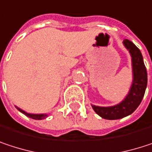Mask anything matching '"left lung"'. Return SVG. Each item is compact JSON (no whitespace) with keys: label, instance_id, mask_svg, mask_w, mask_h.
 I'll return each instance as SVG.
<instances>
[{"label":"left lung","instance_id":"obj_1","mask_svg":"<svg viewBox=\"0 0 152 152\" xmlns=\"http://www.w3.org/2000/svg\"><path fill=\"white\" fill-rule=\"evenodd\" d=\"M123 44L132 57L133 83L128 96L120 104L110 107L92 106L93 110L100 117L106 120L121 119L131 114L140 105L147 86V70L139 48L129 39H125Z\"/></svg>","mask_w":152,"mask_h":152}]
</instances>
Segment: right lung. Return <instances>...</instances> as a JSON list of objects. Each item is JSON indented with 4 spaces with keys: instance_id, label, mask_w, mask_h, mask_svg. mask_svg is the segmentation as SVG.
Here are the masks:
<instances>
[{
    "instance_id": "1",
    "label": "right lung",
    "mask_w": 152,
    "mask_h": 152,
    "mask_svg": "<svg viewBox=\"0 0 152 152\" xmlns=\"http://www.w3.org/2000/svg\"><path fill=\"white\" fill-rule=\"evenodd\" d=\"M17 109L21 112V113H24L25 115H27L28 117H30V118H31V119H34V120H42V119H45L46 116V114H31V113H25L24 111H23V110H21L20 108H18L17 107Z\"/></svg>"
}]
</instances>
